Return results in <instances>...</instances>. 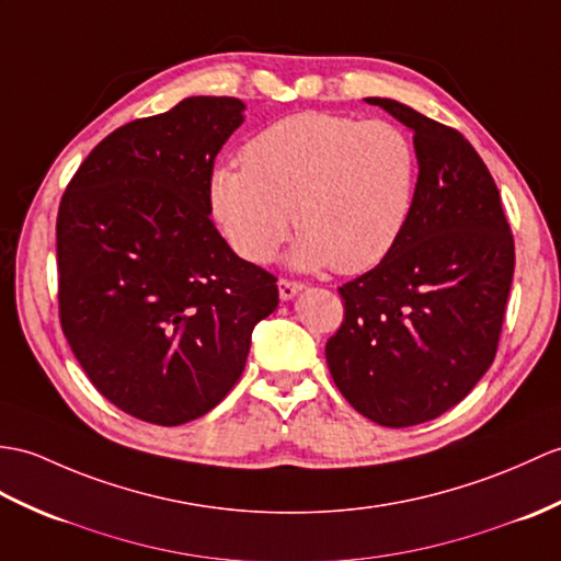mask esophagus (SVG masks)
<instances>
[{"label": "esophagus", "mask_w": 561, "mask_h": 561, "mask_svg": "<svg viewBox=\"0 0 561 561\" xmlns=\"http://www.w3.org/2000/svg\"><path fill=\"white\" fill-rule=\"evenodd\" d=\"M304 291V284L301 282H294V279H279V296L282 301H291V298Z\"/></svg>", "instance_id": "1"}]
</instances>
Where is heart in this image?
<instances>
[{"label": "heart", "instance_id": "1", "mask_svg": "<svg viewBox=\"0 0 561 561\" xmlns=\"http://www.w3.org/2000/svg\"><path fill=\"white\" fill-rule=\"evenodd\" d=\"M415 172V148L397 124L301 112L245 142L243 164L215 167L207 193L221 233L249 263H270L294 221V265L356 275L394 249Z\"/></svg>", "mask_w": 561, "mask_h": 561}]
</instances>
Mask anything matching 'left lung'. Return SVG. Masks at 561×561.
Masks as SVG:
<instances>
[{"instance_id": "1", "label": "left lung", "mask_w": 561, "mask_h": 561, "mask_svg": "<svg viewBox=\"0 0 561 561\" xmlns=\"http://www.w3.org/2000/svg\"><path fill=\"white\" fill-rule=\"evenodd\" d=\"M366 102L411 128L419 181L394 249L340 286L344 322L324 356L360 415L409 427L457 407L492 366L514 237L494 179L457 128L397 100Z\"/></svg>"}]
</instances>
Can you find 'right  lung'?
Masks as SVG:
<instances>
[{
	"mask_svg": "<svg viewBox=\"0 0 561 561\" xmlns=\"http://www.w3.org/2000/svg\"><path fill=\"white\" fill-rule=\"evenodd\" d=\"M237 98H186L100 140L57 215L59 320L98 392L154 425L201 419L243 373L277 277L210 219L217 152Z\"/></svg>",
	"mask_w": 561,
	"mask_h": 561,
	"instance_id": "1",
	"label": "right lung"
}]
</instances>
